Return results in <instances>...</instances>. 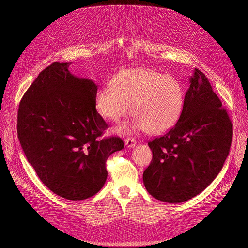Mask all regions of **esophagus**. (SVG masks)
<instances>
[{"instance_id":"34e87169","label":"esophagus","mask_w":248,"mask_h":248,"mask_svg":"<svg viewBox=\"0 0 248 248\" xmlns=\"http://www.w3.org/2000/svg\"><path fill=\"white\" fill-rule=\"evenodd\" d=\"M124 142H125V146L127 148H133V147L136 146V140H135V138H126Z\"/></svg>"}]
</instances>
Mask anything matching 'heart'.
I'll list each match as a JSON object with an SVG mask.
<instances>
[{
	"instance_id": "heart-1",
	"label": "heart",
	"mask_w": 248,
	"mask_h": 248,
	"mask_svg": "<svg viewBox=\"0 0 248 248\" xmlns=\"http://www.w3.org/2000/svg\"><path fill=\"white\" fill-rule=\"evenodd\" d=\"M109 83L97 90L94 104L99 114L110 122L119 123L132 106L134 126L161 135L175 126L183 113L184 90L174 77L129 68L116 73Z\"/></svg>"
}]
</instances>
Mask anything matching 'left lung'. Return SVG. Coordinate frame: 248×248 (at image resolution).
I'll return each instance as SVG.
<instances>
[{
	"mask_svg": "<svg viewBox=\"0 0 248 248\" xmlns=\"http://www.w3.org/2000/svg\"><path fill=\"white\" fill-rule=\"evenodd\" d=\"M232 125L209 80L195 68L179 122L148 142L153 159L142 175L147 191L167 203L188 201L201 193L223 167Z\"/></svg>",
	"mask_w": 248,
	"mask_h": 248,
	"instance_id": "left-lung-1",
	"label": "left lung"
}]
</instances>
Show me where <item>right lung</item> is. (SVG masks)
<instances>
[{
  "mask_svg": "<svg viewBox=\"0 0 248 248\" xmlns=\"http://www.w3.org/2000/svg\"><path fill=\"white\" fill-rule=\"evenodd\" d=\"M70 64L54 62L39 73L20 101L17 133L42 183L79 201L103 187L107 160L124 144L119 137L101 138L108 125L95 108L97 86L72 75Z\"/></svg>",
  "mask_w": 248,
  "mask_h": 248,
  "instance_id": "obj_1",
  "label": "right lung"
}]
</instances>
